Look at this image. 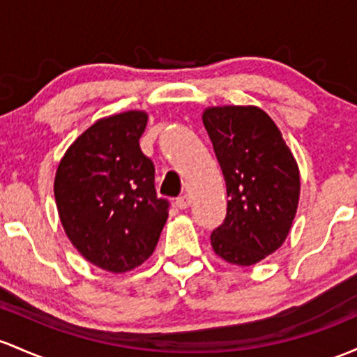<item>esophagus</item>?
<instances>
[{"mask_svg": "<svg viewBox=\"0 0 357 357\" xmlns=\"http://www.w3.org/2000/svg\"><path fill=\"white\" fill-rule=\"evenodd\" d=\"M176 206H178V208H181V210H185V208H188V206H190V195H181V197H178L176 198Z\"/></svg>", "mask_w": 357, "mask_h": 357, "instance_id": "34e87169", "label": "esophagus"}]
</instances>
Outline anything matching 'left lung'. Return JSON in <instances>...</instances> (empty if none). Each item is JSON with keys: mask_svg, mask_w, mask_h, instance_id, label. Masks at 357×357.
<instances>
[{"mask_svg": "<svg viewBox=\"0 0 357 357\" xmlns=\"http://www.w3.org/2000/svg\"><path fill=\"white\" fill-rule=\"evenodd\" d=\"M227 186V215L211 232L215 252L230 264L252 266L280 249L300 197V171L280 128L257 107L203 112Z\"/></svg>", "mask_w": 357, "mask_h": 357, "instance_id": "obj_1", "label": "left lung"}]
</instances>
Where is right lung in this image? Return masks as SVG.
<instances>
[{
	"label": "right lung",
	"mask_w": 357,
	"mask_h": 357,
	"mask_svg": "<svg viewBox=\"0 0 357 357\" xmlns=\"http://www.w3.org/2000/svg\"><path fill=\"white\" fill-rule=\"evenodd\" d=\"M147 113L98 120L59 162L54 195L69 241L91 264L125 273L158 245L169 202L154 186V162L140 151Z\"/></svg>",
	"instance_id": "add662e5"
}]
</instances>
